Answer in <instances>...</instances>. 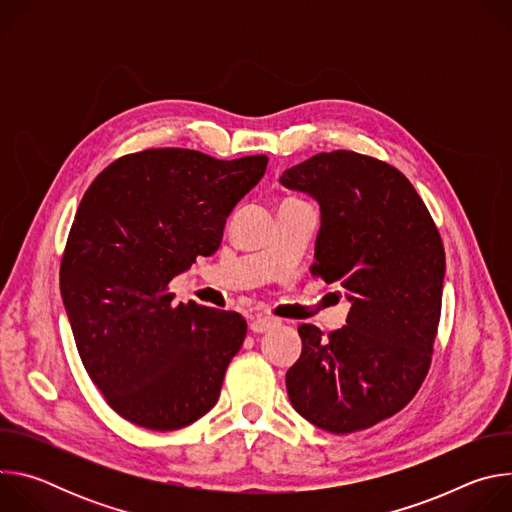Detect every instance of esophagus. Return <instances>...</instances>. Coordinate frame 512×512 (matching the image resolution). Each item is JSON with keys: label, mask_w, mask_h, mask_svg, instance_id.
Returning <instances> with one entry per match:
<instances>
[{"label": "esophagus", "mask_w": 512, "mask_h": 512, "mask_svg": "<svg viewBox=\"0 0 512 512\" xmlns=\"http://www.w3.org/2000/svg\"><path fill=\"white\" fill-rule=\"evenodd\" d=\"M279 324V320L277 318H273V316H257V318H253V322H251V330L253 332H257V334H261V332H267V330H271V328H275Z\"/></svg>", "instance_id": "1"}]
</instances>
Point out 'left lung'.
<instances>
[{
    "label": "left lung",
    "instance_id": "8db88e82",
    "mask_svg": "<svg viewBox=\"0 0 512 512\" xmlns=\"http://www.w3.org/2000/svg\"><path fill=\"white\" fill-rule=\"evenodd\" d=\"M322 208L314 277L348 289L346 326L298 328L302 354L285 375L294 409L330 433L399 413L431 364L442 316L446 251L413 184L391 164L336 150L281 176Z\"/></svg>",
    "mask_w": 512,
    "mask_h": 512
}]
</instances>
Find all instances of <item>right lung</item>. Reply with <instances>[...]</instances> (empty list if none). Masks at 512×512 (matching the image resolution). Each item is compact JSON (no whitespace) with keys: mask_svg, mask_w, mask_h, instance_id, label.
<instances>
[{"mask_svg":"<svg viewBox=\"0 0 512 512\" xmlns=\"http://www.w3.org/2000/svg\"><path fill=\"white\" fill-rule=\"evenodd\" d=\"M265 168L267 156L154 148L121 156L85 192L60 291L85 369L123 419L170 431L218 401L247 322L196 302L174 306L168 289L221 247L227 216Z\"/></svg>","mask_w":512,"mask_h":512,"instance_id":"add662e5","label":"right lung"}]
</instances>
